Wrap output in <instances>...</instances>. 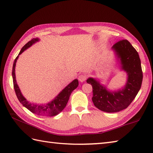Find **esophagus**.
Returning a JSON list of instances; mask_svg holds the SVG:
<instances>
[{"label": "esophagus", "instance_id": "obj_1", "mask_svg": "<svg viewBox=\"0 0 153 153\" xmlns=\"http://www.w3.org/2000/svg\"><path fill=\"white\" fill-rule=\"evenodd\" d=\"M78 79L80 82H83L87 79V76L86 75H80L78 77Z\"/></svg>", "mask_w": 153, "mask_h": 153}]
</instances>
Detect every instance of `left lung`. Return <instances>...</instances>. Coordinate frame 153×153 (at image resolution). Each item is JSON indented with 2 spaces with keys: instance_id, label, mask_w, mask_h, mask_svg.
<instances>
[{
  "instance_id": "left-lung-1",
  "label": "left lung",
  "mask_w": 153,
  "mask_h": 153,
  "mask_svg": "<svg viewBox=\"0 0 153 153\" xmlns=\"http://www.w3.org/2000/svg\"><path fill=\"white\" fill-rule=\"evenodd\" d=\"M120 64L121 70L128 76L122 89L110 91L99 80L89 77L87 83L93 87L92 100L97 108L106 112H118L126 109L140 90L143 72L139 54L128 40H122L112 47Z\"/></svg>"
}]
</instances>
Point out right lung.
Segmentation results:
<instances>
[{
  "mask_svg": "<svg viewBox=\"0 0 153 153\" xmlns=\"http://www.w3.org/2000/svg\"><path fill=\"white\" fill-rule=\"evenodd\" d=\"M39 41V38H34L30 41H29L27 43L25 44L22 47L19 54L18 55V56L16 58L12 67V74L13 78V83H14V87L16 96H17L19 101L20 102L23 106H25V108L28 109L32 113L35 114L39 116H54L62 111L63 109L66 107L71 92L77 88L79 85V82L77 79H74L70 84H68L62 91H60V93L51 102L45 104V105H39V104L37 105V104L31 103L27 101V99L23 96L21 93V91L18 85L17 82H16L15 74L16 64L19 57V55H20L23 52L25 51L27 48H30L32 45H33Z\"/></svg>",
  "mask_w": 153,
  "mask_h": 153,
  "instance_id": "1",
  "label": "right lung"
}]
</instances>
